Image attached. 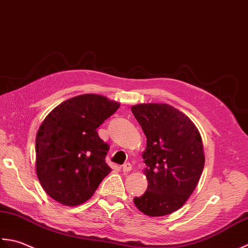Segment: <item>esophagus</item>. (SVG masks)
<instances>
[{
  "label": "esophagus",
  "mask_w": 248,
  "mask_h": 248,
  "mask_svg": "<svg viewBox=\"0 0 248 248\" xmlns=\"http://www.w3.org/2000/svg\"><path fill=\"white\" fill-rule=\"evenodd\" d=\"M122 170L124 171V172H128V171L131 170V165L129 163H125L123 166H122Z\"/></svg>",
  "instance_id": "esophagus-1"
}]
</instances>
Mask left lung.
I'll use <instances>...</instances> for the list:
<instances>
[{
  "instance_id": "1",
  "label": "left lung",
  "mask_w": 248,
  "mask_h": 248,
  "mask_svg": "<svg viewBox=\"0 0 248 248\" xmlns=\"http://www.w3.org/2000/svg\"><path fill=\"white\" fill-rule=\"evenodd\" d=\"M146 137L142 154L148 188L134 203L148 216L173 213L198 184L204 167L203 144L196 125L180 110L167 104L131 107Z\"/></svg>"
}]
</instances>
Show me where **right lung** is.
Here are the masks:
<instances>
[{"label": "right lung", "instance_id": "1", "mask_svg": "<svg viewBox=\"0 0 248 248\" xmlns=\"http://www.w3.org/2000/svg\"><path fill=\"white\" fill-rule=\"evenodd\" d=\"M120 104L84 94L55 107L36 135V174L45 191L60 203L75 206L89 200L111 168L109 144L97 129Z\"/></svg>", "mask_w": 248, "mask_h": 248}]
</instances>
